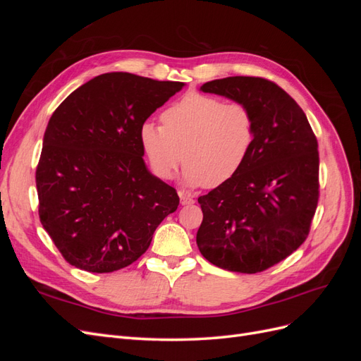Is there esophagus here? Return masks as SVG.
I'll list each match as a JSON object with an SVG mask.
<instances>
[{
  "label": "esophagus",
  "instance_id": "34e87169",
  "mask_svg": "<svg viewBox=\"0 0 361 361\" xmlns=\"http://www.w3.org/2000/svg\"><path fill=\"white\" fill-rule=\"evenodd\" d=\"M179 197H180V204L183 206H188V204H194V199L191 197V195L185 194V192H179Z\"/></svg>",
  "mask_w": 361,
  "mask_h": 361
}]
</instances>
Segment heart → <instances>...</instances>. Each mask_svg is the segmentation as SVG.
Segmentation results:
<instances>
[{"label":"heart","mask_w":361,"mask_h":361,"mask_svg":"<svg viewBox=\"0 0 361 361\" xmlns=\"http://www.w3.org/2000/svg\"><path fill=\"white\" fill-rule=\"evenodd\" d=\"M140 128V143L152 170L171 179L185 159L182 179L187 187L209 188L231 180L247 161L256 138L255 116L239 102L188 93L161 116Z\"/></svg>","instance_id":"1"}]
</instances>
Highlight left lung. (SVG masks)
<instances>
[{"mask_svg":"<svg viewBox=\"0 0 361 361\" xmlns=\"http://www.w3.org/2000/svg\"><path fill=\"white\" fill-rule=\"evenodd\" d=\"M200 90L248 106L256 138L241 170L199 197L197 247L218 268L256 274L309 235L319 197L318 141L300 105L268 80L228 76Z\"/></svg>","mask_w":361,"mask_h":361,"instance_id":"left-lung-1","label":"left lung"}]
</instances>
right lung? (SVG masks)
<instances>
[{"label":"right lung","mask_w":361,"mask_h":361,"mask_svg":"<svg viewBox=\"0 0 361 361\" xmlns=\"http://www.w3.org/2000/svg\"><path fill=\"white\" fill-rule=\"evenodd\" d=\"M185 82L94 76L51 116L36 170L43 228L71 265L113 272L135 262L179 195L152 174L140 128Z\"/></svg>","instance_id":"right-lung-1"}]
</instances>
